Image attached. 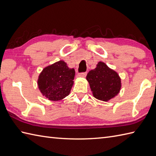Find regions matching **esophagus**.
Returning a JSON list of instances; mask_svg holds the SVG:
<instances>
[{"instance_id": "34e87169", "label": "esophagus", "mask_w": 156, "mask_h": 156, "mask_svg": "<svg viewBox=\"0 0 156 156\" xmlns=\"http://www.w3.org/2000/svg\"><path fill=\"white\" fill-rule=\"evenodd\" d=\"M86 76H87V72H83V73H79L77 75L78 78H85Z\"/></svg>"}]
</instances>
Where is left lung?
Returning a JSON list of instances; mask_svg holds the SVG:
<instances>
[{"label": "left lung", "instance_id": "1", "mask_svg": "<svg viewBox=\"0 0 156 156\" xmlns=\"http://www.w3.org/2000/svg\"><path fill=\"white\" fill-rule=\"evenodd\" d=\"M88 82L93 97L98 100L108 101L120 92L121 80L118 73L102 62L88 73Z\"/></svg>", "mask_w": 156, "mask_h": 156}]
</instances>
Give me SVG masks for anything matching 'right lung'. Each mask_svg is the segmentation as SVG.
Returning a JSON list of instances; mask_svg holds the SVG:
<instances>
[{
    "instance_id": "add662e5",
    "label": "right lung",
    "mask_w": 156,
    "mask_h": 156,
    "mask_svg": "<svg viewBox=\"0 0 156 156\" xmlns=\"http://www.w3.org/2000/svg\"><path fill=\"white\" fill-rule=\"evenodd\" d=\"M75 70L59 60L46 66L39 74L37 85L41 93L48 100L58 101L69 95L74 84Z\"/></svg>"
}]
</instances>
